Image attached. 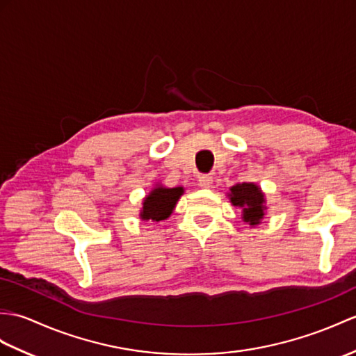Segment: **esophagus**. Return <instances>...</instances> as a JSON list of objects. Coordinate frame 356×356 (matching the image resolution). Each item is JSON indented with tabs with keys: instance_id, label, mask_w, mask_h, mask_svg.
Returning <instances> with one entry per match:
<instances>
[{
	"instance_id": "34e87169",
	"label": "esophagus",
	"mask_w": 356,
	"mask_h": 356,
	"mask_svg": "<svg viewBox=\"0 0 356 356\" xmlns=\"http://www.w3.org/2000/svg\"><path fill=\"white\" fill-rule=\"evenodd\" d=\"M212 181H213V177L209 176V175L198 176V185H200L202 188H211L212 186Z\"/></svg>"
}]
</instances>
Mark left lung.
Returning a JSON list of instances; mask_svg holds the SVG:
<instances>
[{
	"instance_id": "8db88e82",
	"label": "left lung",
	"mask_w": 356,
	"mask_h": 356,
	"mask_svg": "<svg viewBox=\"0 0 356 356\" xmlns=\"http://www.w3.org/2000/svg\"><path fill=\"white\" fill-rule=\"evenodd\" d=\"M230 203L243 209V220L250 226L259 225L266 216V197L254 184H236L230 188Z\"/></svg>"
}]
</instances>
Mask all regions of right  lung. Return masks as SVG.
<instances>
[{
	"label": "right lung",
	"mask_w": 356,
	"mask_h": 356,
	"mask_svg": "<svg viewBox=\"0 0 356 356\" xmlns=\"http://www.w3.org/2000/svg\"><path fill=\"white\" fill-rule=\"evenodd\" d=\"M184 194V188H165L162 185H156L143 202V209H140V220H152L159 222L167 220L172 211L176 208L180 195Z\"/></svg>",
	"instance_id": "1"
}]
</instances>
